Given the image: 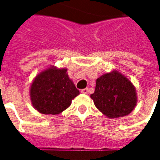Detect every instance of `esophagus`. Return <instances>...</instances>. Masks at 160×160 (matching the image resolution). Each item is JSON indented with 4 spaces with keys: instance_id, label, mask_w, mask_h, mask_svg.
Instances as JSON below:
<instances>
[{
    "instance_id": "obj_1",
    "label": "esophagus",
    "mask_w": 160,
    "mask_h": 160,
    "mask_svg": "<svg viewBox=\"0 0 160 160\" xmlns=\"http://www.w3.org/2000/svg\"><path fill=\"white\" fill-rule=\"evenodd\" d=\"M80 92L83 94H87L88 92V88H85V89H82V90L80 91Z\"/></svg>"
}]
</instances>
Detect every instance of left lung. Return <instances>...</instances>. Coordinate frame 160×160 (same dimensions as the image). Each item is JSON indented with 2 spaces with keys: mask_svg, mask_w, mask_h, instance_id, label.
Returning a JSON list of instances; mask_svg holds the SVG:
<instances>
[{
  "mask_svg": "<svg viewBox=\"0 0 160 160\" xmlns=\"http://www.w3.org/2000/svg\"><path fill=\"white\" fill-rule=\"evenodd\" d=\"M91 98L95 106L110 118L125 117L136 105V94L131 81L117 71L104 73L96 81Z\"/></svg>",
  "mask_w": 160,
  "mask_h": 160,
  "instance_id": "obj_1",
  "label": "left lung"
}]
</instances>
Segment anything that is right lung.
<instances>
[{
  "label": "right lung",
  "instance_id": "right-lung-1",
  "mask_svg": "<svg viewBox=\"0 0 160 160\" xmlns=\"http://www.w3.org/2000/svg\"><path fill=\"white\" fill-rule=\"evenodd\" d=\"M80 92L67 74L66 68H51L40 73L31 87L33 106L40 113L56 115L71 104Z\"/></svg>",
  "mask_w": 160,
  "mask_h": 160
}]
</instances>
